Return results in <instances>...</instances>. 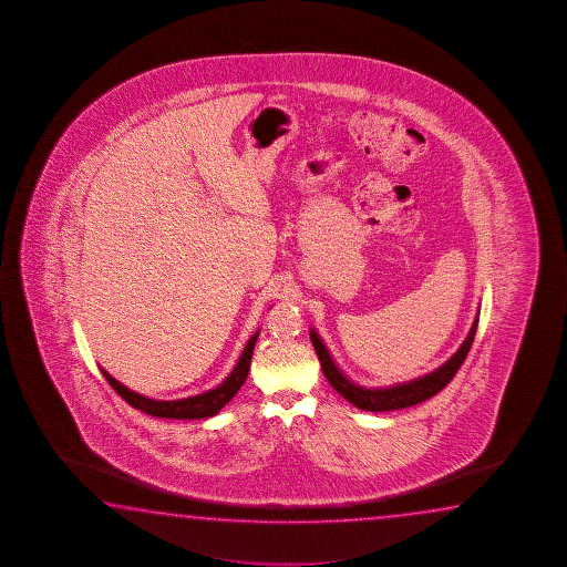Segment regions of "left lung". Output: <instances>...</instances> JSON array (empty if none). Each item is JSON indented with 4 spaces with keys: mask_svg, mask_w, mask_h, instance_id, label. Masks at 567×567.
<instances>
[{
    "mask_svg": "<svg viewBox=\"0 0 567 567\" xmlns=\"http://www.w3.org/2000/svg\"><path fill=\"white\" fill-rule=\"evenodd\" d=\"M476 329H478V317H476L471 333L466 337V341L462 343L461 349L441 369H436L434 373L426 374L423 379H416L413 383L396 384V386H391V389H373V391L349 383L346 377L339 373L336 363L331 361V357L327 353L326 346L321 343V339L313 331H311V343L316 347V353L319 357V363H321L327 381L331 383L337 393L346 396L349 403L355 404L357 409H361V411L386 413V411H399V409H406V406L423 403V401H429L434 394L441 393L442 389L451 383L452 377L458 373L464 359L468 355L472 341H474V336H476Z\"/></svg>",
    "mask_w": 567,
    "mask_h": 567,
    "instance_id": "1",
    "label": "left lung"
}]
</instances>
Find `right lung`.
<instances>
[{"label": "right lung", "mask_w": 567, "mask_h": 567, "mask_svg": "<svg viewBox=\"0 0 567 567\" xmlns=\"http://www.w3.org/2000/svg\"><path fill=\"white\" fill-rule=\"evenodd\" d=\"M258 333L259 329L246 343L240 361H238V365L234 367V371L228 374V379L220 386H216L214 391L198 394V396H188V399H181V401H153V399H146L143 394L133 393L131 389H126L125 384L115 381L106 371H103V377H105L106 383L111 384L116 393L125 399L126 403L135 406L138 411H143V413L151 414V416H158V419H208V416L218 413L221 406L228 403L234 394L238 393V389L246 381L248 371H250L251 353H254Z\"/></svg>", "instance_id": "1"}]
</instances>
